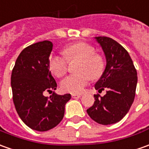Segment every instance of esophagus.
Listing matches in <instances>:
<instances>
[{"label": "esophagus", "mask_w": 149, "mask_h": 149, "mask_svg": "<svg viewBox=\"0 0 149 149\" xmlns=\"http://www.w3.org/2000/svg\"><path fill=\"white\" fill-rule=\"evenodd\" d=\"M81 97V95H78V94H72V98L73 99H79Z\"/></svg>", "instance_id": "1"}]
</instances>
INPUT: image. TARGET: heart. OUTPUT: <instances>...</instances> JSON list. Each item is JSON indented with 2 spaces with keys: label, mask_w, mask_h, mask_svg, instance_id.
Listing matches in <instances>:
<instances>
[{
  "label": "heart",
  "mask_w": 149,
  "mask_h": 149,
  "mask_svg": "<svg viewBox=\"0 0 149 149\" xmlns=\"http://www.w3.org/2000/svg\"><path fill=\"white\" fill-rule=\"evenodd\" d=\"M63 53L64 57L58 54H51L48 60L49 71L57 77L66 74L68 62L78 60L77 74L70 75L61 81V89L64 92L79 94L90 82L91 77H100L104 72L105 63L100 54L95 53V48L86 42H78L67 46Z\"/></svg>",
  "instance_id": "1"
}]
</instances>
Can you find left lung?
Instances as JSON below:
<instances>
[{"label":"left lung","instance_id":"1","mask_svg":"<svg viewBox=\"0 0 149 149\" xmlns=\"http://www.w3.org/2000/svg\"><path fill=\"white\" fill-rule=\"evenodd\" d=\"M104 50L106 68L95 88L103 97L95 95V103L86 110L88 115L99 124L111 125L121 121L133 104L137 86V72L129 53L116 40L107 36H96Z\"/></svg>","mask_w":149,"mask_h":149}]
</instances>
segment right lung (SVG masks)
Masks as SVG:
<instances>
[{"label":"right lung","mask_w":149,"mask_h":149,"mask_svg":"<svg viewBox=\"0 0 149 149\" xmlns=\"http://www.w3.org/2000/svg\"><path fill=\"white\" fill-rule=\"evenodd\" d=\"M52 48L49 40L26 47L17 58L11 74L15 109L21 120L37 131L55 127L63 118L65 104L71 99L70 94L59 95L53 92L49 97L43 95L57 87L48 66Z\"/></svg>","instance_id":"1"}]
</instances>
